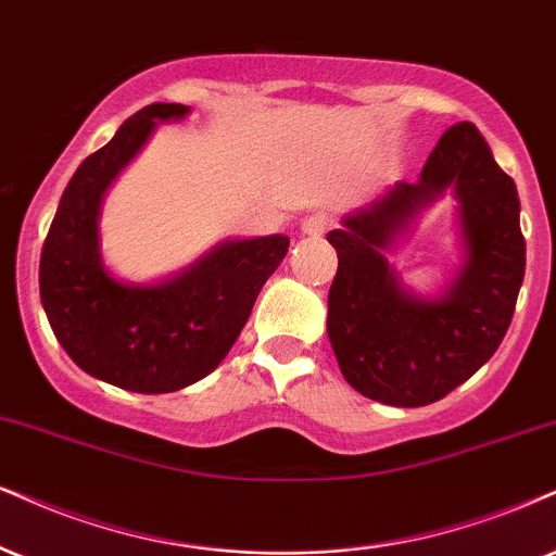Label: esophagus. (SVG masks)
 Wrapping results in <instances>:
<instances>
[{
	"mask_svg": "<svg viewBox=\"0 0 556 556\" xmlns=\"http://www.w3.org/2000/svg\"><path fill=\"white\" fill-rule=\"evenodd\" d=\"M301 231H304L306 237H321L327 231V218L321 214L306 216L304 222H301Z\"/></svg>",
	"mask_w": 556,
	"mask_h": 556,
	"instance_id": "esophagus-1",
	"label": "esophagus"
}]
</instances>
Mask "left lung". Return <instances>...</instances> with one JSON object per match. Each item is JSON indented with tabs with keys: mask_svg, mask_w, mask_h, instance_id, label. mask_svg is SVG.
<instances>
[{
	"mask_svg": "<svg viewBox=\"0 0 556 556\" xmlns=\"http://www.w3.org/2000/svg\"><path fill=\"white\" fill-rule=\"evenodd\" d=\"M459 201L468 263L441 300L404 292L382 250L445 189ZM520 201L475 123H456L425 162L420 180L342 218L327 334L355 392L392 407H425L492 358L508 332L526 270Z\"/></svg>",
	"mask_w": 556,
	"mask_h": 556,
	"instance_id": "obj_1",
	"label": "left lung"
}]
</instances>
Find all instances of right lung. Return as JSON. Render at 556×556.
Returning a JSON list of instances; mask_svg holds the SVG:
<instances>
[{"label": "right lung", "mask_w": 556, "mask_h": 556, "mask_svg": "<svg viewBox=\"0 0 556 556\" xmlns=\"http://www.w3.org/2000/svg\"><path fill=\"white\" fill-rule=\"evenodd\" d=\"M188 105L134 113L68 180L40 252V301L51 330L81 371L139 394L201 381L226 358L265 280L289 252L273 235L218 244L180 276L154 286L115 280L100 260V201L160 121Z\"/></svg>", "instance_id": "obj_1"}]
</instances>
